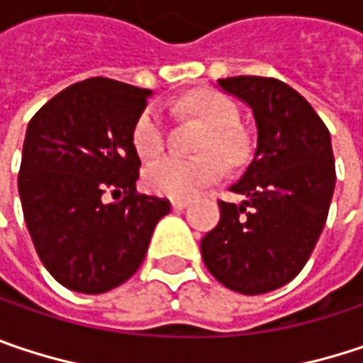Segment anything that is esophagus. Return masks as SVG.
<instances>
[{"label":"esophagus","instance_id":"obj_1","mask_svg":"<svg viewBox=\"0 0 363 363\" xmlns=\"http://www.w3.org/2000/svg\"><path fill=\"white\" fill-rule=\"evenodd\" d=\"M189 199H172V208L174 210H184V208H189Z\"/></svg>","mask_w":363,"mask_h":363}]
</instances>
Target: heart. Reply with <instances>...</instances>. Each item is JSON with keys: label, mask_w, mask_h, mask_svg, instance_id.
Instances as JSON below:
<instances>
[{"label": "heart", "mask_w": 363, "mask_h": 363, "mask_svg": "<svg viewBox=\"0 0 363 363\" xmlns=\"http://www.w3.org/2000/svg\"><path fill=\"white\" fill-rule=\"evenodd\" d=\"M182 108L208 126L199 141V151L203 155L191 160L168 155L151 164L145 172V184L153 193L174 199H189L222 177L224 166L218 155L226 164L235 166L241 164L247 153L245 137L235 128L239 118L237 108L228 97L214 91H197L182 99ZM130 139L143 160H153L164 151L166 128L157 108L149 106L137 116ZM212 150L218 155L214 156Z\"/></svg>", "instance_id": "heart-1"}]
</instances>
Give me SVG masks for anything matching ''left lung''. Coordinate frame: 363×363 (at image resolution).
Returning a JSON list of instances; mask_svg holds the SVG:
<instances>
[{
	"instance_id": "obj_1",
	"label": "left lung",
	"mask_w": 363,
	"mask_h": 363,
	"mask_svg": "<svg viewBox=\"0 0 363 363\" xmlns=\"http://www.w3.org/2000/svg\"><path fill=\"white\" fill-rule=\"evenodd\" d=\"M218 86L251 108L257 147L230 186L245 201H218L220 222L201 239V257L230 291L262 295L295 279L320 239L337 181L330 133L282 81L230 77Z\"/></svg>"
}]
</instances>
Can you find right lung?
<instances>
[{"label": "right lung", "instance_id": "obj_1", "mask_svg": "<svg viewBox=\"0 0 363 363\" xmlns=\"http://www.w3.org/2000/svg\"><path fill=\"white\" fill-rule=\"evenodd\" d=\"M149 89L86 79L50 99L28 122L18 193L39 259L70 291L97 295L143 264L170 201L137 193L141 160L133 124ZM110 190L120 202L108 204Z\"/></svg>", "mask_w": 363, "mask_h": 363}]
</instances>
